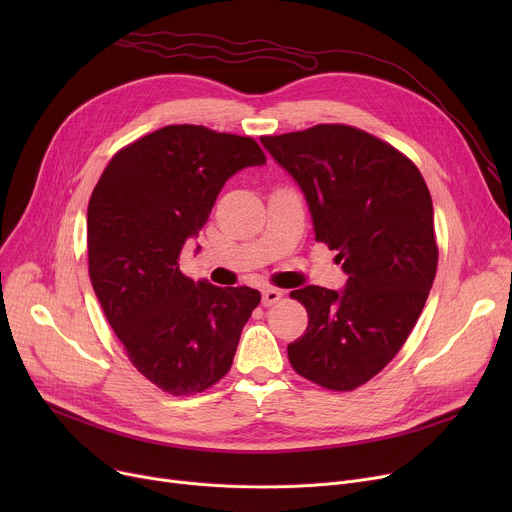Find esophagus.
Here are the masks:
<instances>
[{
    "mask_svg": "<svg viewBox=\"0 0 512 512\" xmlns=\"http://www.w3.org/2000/svg\"><path fill=\"white\" fill-rule=\"evenodd\" d=\"M280 299H282V290H278V288H265L263 290V297H261V303L265 307H270V305L278 303Z\"/></svg>",
    "mask_w": 512,
    "mask_h": 512,
    "instance_id": "obj_1",
    "label": "esophagus"
}]
</instances>
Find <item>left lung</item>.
<instances>
[{
    "label": "left lung",
    "mask_w": 512,
    "mask_h": 512,
    "mask_svg": "<svg viewBox=\"0 0 512 512\" xmlns=\"http://www.w3.org/2000/svg\"><path fill=\"white\" fill-rule=\"evenodd\" d=\"M261 143L301 186L315 240L338 251L348 276L340 292H290L309 315L288 344L290 365L328 390H355L396 357L432 290V197L407 155L353 126L317 124Z\"/></svg>",
    "instance_id": "1"
}]
</instances>
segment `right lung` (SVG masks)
Here are the masks:
<instances>
[{
    "mask_svg": "<svg viewBox=\"0 0 512 512\" xmlns=\"http://www.w3.org/2000/svg\"><path fill=\"white\" fill-rule=\"evenodd\" d=\"M263 164L251 137L172 124L120 149L93 188V290L130 363L168 394H197L220 382L261 301L249 286L186 278L178 261L226 180Z\"/></svg>",
    "mask_w": 512,
    "mask_h": 512,
    "instance_id": "right-lung-1",
    "label": "right lung"
}]
</instances>
